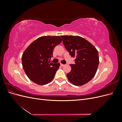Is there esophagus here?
I'll return each mask as SVG.
<instances>
[{"mask_svg":"<svg viewBox=\"0 0 122 122\" xmlns=\"http://www.w3.org/2000/svg\"><path fill=\"white\" fill-rule=\"evenodd\" d=\"M61 66H62H62H65V65H64V64H61Z\"/></svg>","mask_w":122,"mask_h":122,"instance_id":"esophagus-1","label":"esophagus"}]
</instances>
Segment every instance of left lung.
<instances>
[{
	"label": "left lung",
	"instance_id": "1",
	"mask_svg": "<svg viewBox=\"0 0 122 122\" xmlns=\"http://www.w3.org/2000/svg\"><path fill=\"white\" fill-rule=\"evenodd\" d=\"M66 49L75 58L67 74L69 81L77 86L86 84L96 73L99 63L98 51L92 44L79 36H61Z\"/></svg>",
	"mask_w": 122,
	"mask_h": 122
}]
</instances>
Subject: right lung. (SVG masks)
<instances>
[{"mask_svg":"<svg viewBox=\"0 0 122 122\" xmlns=\"http://www.w3.org/2000/svg\"><path fill=\"white\" fill-rule=\"evenodd\" d=\"M62 39L60 36H43L28 46L22 56V63L26 74L32 82L39 85L50 82L60 64L51 62L55 47Z\"/></svg>","mask_w":122,"mask_h":122,"instance_id":"1","label":"right lung"}]
</instances>
